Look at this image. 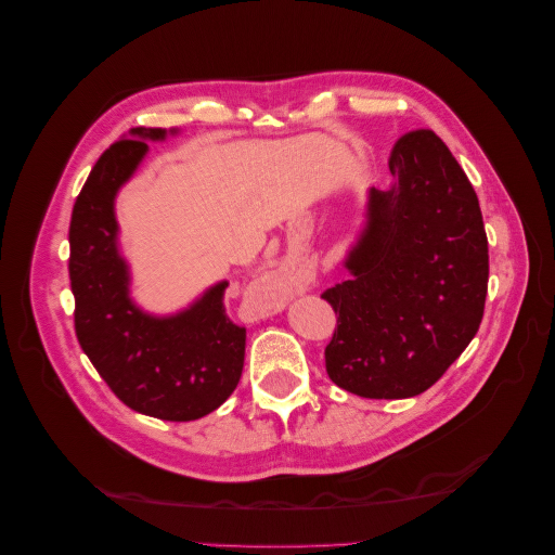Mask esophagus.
Wrapping results in <instances>:
<instances>
[{
  "label": "esophagus",
  "instance_id": "34e87169",
  "mask_svg": "<svg viewBox=\"0 0 555 555\" xmlns=\"http://www.w3.org/2000/svg\"><path fill=\"white\" fill-rule=\"evenodd\" d=\"M261 287L268 296L282 300V298H287L292 294V280L282 278V275H268V278L261 280Z\"/></svg>",
  "mask_w": 555,
  "mask_h": 555
}]
</instances>
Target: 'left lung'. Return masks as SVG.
I'll use <instances>...</instances> for the list:
<instances>
[{
  "mask_svg": "<svg viewBox=\"0 0 555 555\" xmlns=\"http://www.w3.org/2000/svg\"><path fill=\"white\" fill-rule=\"evenodd\" d=\"M386 190L367 192L349 278L326 289L338 328L326 373L361 398H412L438 382L475 338L489 289L479 198L430 129L400 137Z\"/></svg>",
  "mask_w": 555,
  "mask_h": 555,
  "instance_id": "obj_1",
  "label": "left lung"
}]
</instances>
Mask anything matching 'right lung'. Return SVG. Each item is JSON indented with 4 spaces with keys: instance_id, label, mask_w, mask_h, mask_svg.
I'll return each mask as SVG.
<instances>
[{
    "instance_id": "add662e5",
    "label": "right lung",
    "mask_w": 555,
    "mask_h": 555,
    "mask_svg": "<svg viewBox=\"0 0 555 555\" xmlns=\"http://www.w3.org/2000/svg\"><path fill=\"white\" fill-rule=\"evenodd\" d=\"M164 139L166 129H131L96 159L82 184L69 227L74 324L82 351L127 408L164 422H194L238 386L245 328L227 317L229 282H217L169 317L147 314L129 298L115 196L147 155L145 141Z\"/></svg>"
}]
</instances>
